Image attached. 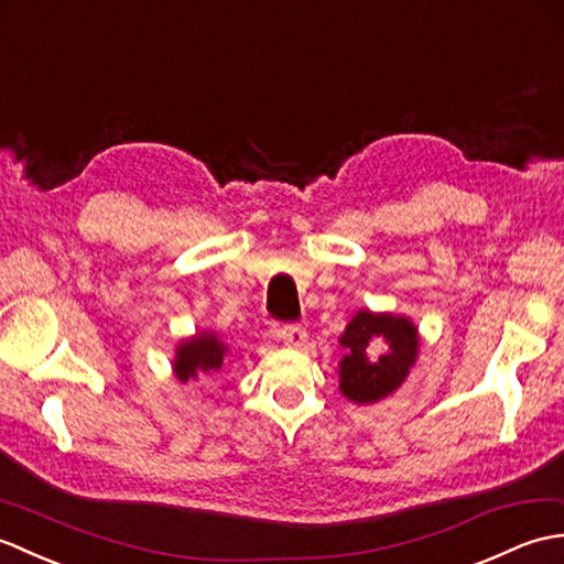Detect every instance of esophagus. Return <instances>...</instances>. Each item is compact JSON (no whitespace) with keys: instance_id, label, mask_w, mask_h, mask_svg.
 <instances>
[{"instance_id":"1","label":"esophagus","mask_w":564,"mask_h":564,"mask_svg":"<svg viewBox=\"0 0 564 564\" xmlns=\"http://www.w3.org/2000/svg\"><path fill=\"white\" fill-rule=\"evenodd\" d=\"M280 337H282L284 345L302 347L306 343V330L299 323H284L280 328Z\"/></svg>"}]
</instances>
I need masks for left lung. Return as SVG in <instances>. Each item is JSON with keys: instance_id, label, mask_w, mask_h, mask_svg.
Listing matches in <instances>:
<instances>
[{"instance_id": "1", "label": "left lung", "mask_w": 564, "mask_h": 564, "mask_svg": "<svg viewBox=\"0 0 564 564\" xmlns=\"http://www.w3.org/2000/svg\"><path fill=\"white\" fill-rule=\"evenodd\" d=\"M417 343L408 318L359 311L340 337V391L361 405L393 393L415 365Z\"/></svg>"}]
</instances>
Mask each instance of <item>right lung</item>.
<instances>
[{
  "mask_svg": "<svg viewBox=\"0 0 564 564\" xmlns=\"http://www.w3.org/2000/svg\"><path fill=\"white\" fill-rule=\"evenodd\" d=\"M224 355H227V347L215 335H197L193 340L181 343L173 369H176V377L185 383L205 377V373L219 371Z\"/></svg>",
  "mask_w": 564,
  "mask_h": 564,
  "instance_id": "add662e5",
  "label": "right lung"
}]
</instances>
